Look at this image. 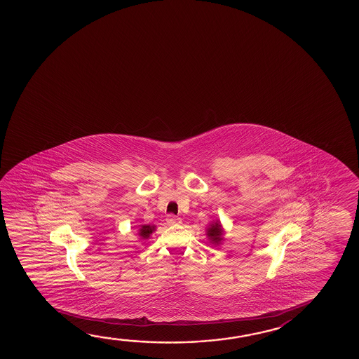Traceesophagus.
Here are the masks:
<instances>
[{
  "label": "esophagus",
  "mask_w": 359,
  "mask_h": 359,
  "mask_svg": "<svg viewBox=\"0 0 359 359\" xmlns=\"http://www.w3.org/2000/svg\"><path fill=\"white\" fill-rule=\"evenodd\" d=\"M166 221H168V224H170V225H177V224L182 222V219H180L179 216L170 214V215H168V217H166Z\"/></svg>",
  "instance_id": "esophagus-1"
}]
</instances>
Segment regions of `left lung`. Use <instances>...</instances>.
Listing matches in <instances>:
<instances>
[{
	"instance_id": "left-lung-1",
	"label": "left lung",
	"mask_w": 359,
	"mask_h": 359,
	"mask_svg": "<svg viewBox=\"0 0 359 359\" xmlns=\"http://www.w3.org/2000/svg\"><path fill=\"white\" fill-rule=\"evenodd\" d=\"M221 235H222V229H221V225L219 222L212 224V225L208 229V236H209L210 240H211L212 243H219V241L221 240Z\"/></svg>"
}]
</instances>
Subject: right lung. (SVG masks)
<instances>
[{
  "mask_svg": "<svg viewBox=\"0 0 359 359\" xmlns=\"http://www.w3.org/2000/svg\"><path fill=\"white\" fill-rule=\"evenodd\" d=\"M154 229L155 226H151V225H143L142 229H140V231H139V235L143 238H148L150 236V233L154 231Z\"/></svg>",
  "mask_w": 359,
  "mask_h": 359,
  "instance_id": "obj_1",
  "label": "right lung"
}]
</instances>
